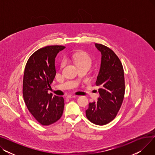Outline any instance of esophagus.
<instances>
[{
    "mask_svg": "<svg viewBox=\"0 0 155 155\" xmlns=\"http://www.w3.org/2000/svg\"><path fill=\"white\" fill-rule=\"evenodd\" d=\"M75 97H76V96L74 95H69L67 97V99H72V98H75Z\"/></svg>",
    "mask_w": 155,
    "mask_h": 155,
    "instance_id": "esophagus-1",
    "label": "esophagus"
}]
</instances>
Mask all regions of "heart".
Instances as JSON below:
<instances>
[{
  "instance_id": "heart-1",
  "label": "heart",
  "mask_w": 155,
  "mask_h": 155,
  "mask_svg": "<svg viewBox=\"0 0 155 155\" xmlns=\"http://www.w3.org/2000/svg\"><path fill=\"white\" fill-rule=\"evenodd\" d=\"M73 60H74L75 64L77 67L83 66V65H88L90 66L92 63V60L87 53L85 52H79L76 53L73 56ZM64 61L61 62V66L64 64Z\"/></svg>"
}]
</instances>
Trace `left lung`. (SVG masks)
<instances>
[{
  "mask_svg": "<svg viewBox=\"0 0 155 155\" xmlns=\"http://www.w3.org/2000/svg\"><path fill=\"white\" fill-rule=\"evenodd\" d=\"M101 53V67L96 80L99 87L98 101L89 103L85 110L87 119L92 123L103 126L112 121L123 103L125 84L122 63L112 50L101 44L95 43Z\"/></svg>",
  "mask_w": 155,
  "mask_h": 155,
  "instance_id": "8db88e82",
  "label": "left lung"
}]
</instances>
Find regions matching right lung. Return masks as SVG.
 I'll return each instance as SVG.
<instances>
[{
  "mask_svg": "<svg viewBox=\"0 0 155 155\" xmlns=\"http://www.w3.org/2000/svg\"><path fill=\"white\" fill-rule=\"evenodd\" d=\"M63 46H48L32 54L26 63L23 78L24 102L31 114L43 126L60 119L64 109L62 97L53 96L48 91L56 75L55 58Z\"/></svg>",
  "mask_w": 155,
  "mask_h": 155,
  "instance_id": "add662e5",
  "label": "right lung"
}]
</instances>
